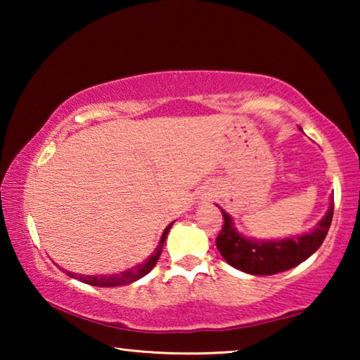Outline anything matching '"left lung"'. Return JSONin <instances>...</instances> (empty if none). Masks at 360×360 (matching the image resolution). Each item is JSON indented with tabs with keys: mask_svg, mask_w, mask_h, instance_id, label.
I'll list each match as a JSON object with an SVG mask.
<instances>
[{
	"mask_svg": "<svg viewBox=\"0 0 360 360\" xmlns=\"http://www.w3.org/2000/svg\"><path fill=\"white\" fill-rule=\"evenodd\" d=\"M219 210L224 216V225L221 233L217 235L216 246L225 262L248 275L270 276L297 266L311 257L321 248L332 224L333 197L328 203L327 212L314 229L308 233L288 236L281 240L249 238L236 230L233 219L227 211H224L221 206Z\"/></svg>",
	"mask_w": 360,
	"mask_h": 360,
	"instance_id": "obj_1",
	"label": "left lung"
}]
</instances>
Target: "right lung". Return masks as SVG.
<instances>
[{
  "instance_id": "obj_1",
  "label": "right lung",
  "mask_w": 360,
  "mask_h": 360,
  "mask_svg": "<svg viewBox=\"0 0 360 360\" xmlns=\"http://www.w3.org/2000/svg\"><path fill=\"white\" fill-rule=\"evenodd\" d=\"M173 224L174 222L167 225V229L163 230V233L160 236V241H158L155 251L152 252L149 257L143 262V264H138L136 266H131V268H129V270L120 271V273H114V275H100V276L98 275H77V273L66 271V270H63V271L70 278H75V279H77V281L85 283V284L96 285V288H115V285H125V284L135 283V281H138V279H141L143 276L148 275L152 268L155 266L158 259H160L163 245H165L168 231H169V229L173 227Z\"/></svg>"
}]
</instances>
